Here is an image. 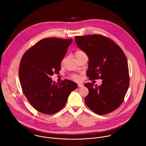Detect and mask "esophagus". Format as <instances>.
Masks as SVG:
<instances>
[{
	"mask_svg": "<svg viewBox=\"0 0 146 146\" xmlns=\"http://www.w3.org/2000/svg\"><path fill=\"white\" fill-rule=\"evenodd\" d=\"M78 87H83V84H78Z\"/></svg>",
	"mask_w": 146,
	"mask_h": 146,
	"instance_id": "esophagus-1",
	"label": "esophagus"
}]
</instances>
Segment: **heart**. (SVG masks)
<instances>
[{"instance_id": "heart-1", "label": "heart", "mask_w": 146, "mask_h": 146, "mask_svg": "<svg viewBox=\"0 0 146 146\" xmlns=\"http://www.w3.org/2000/svg\"><path fill=\"white\" fill-rule=\"evenodd\" d=\"M75 57H76H76H80V56H82L84 55V54H86L85 53V52H83V50H77V51L75 52ZM71 78L72 79L75 80H79V79H80V77H79L78 75H71Z\"/></svg>"}]
</instances>
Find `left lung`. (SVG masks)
Listing matches in <instances>:
<instances>
[{"label": "left lung", "mask_w": 146, "mask_h": 146, "mask_svg": "<svg viewBox=\"0 0 146 146\" xmlns=\"http://www.w3.org/2000/svg\"><path fill=\"white\" fill-rule=\"evenodd\" d=\"M75 38L78 47L89 58L86 76L90 80H102L100 86L84 84L89 90L85 104L98 115L111 113L122 104L129 85L125 54L113 40L101 35L76 36Z\"/></svg>", "instance_id": "left-lung-1"}]
</instances>
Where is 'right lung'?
<instances>
[{
  "label": "right lung",
  "instance_id": "add662e5",
  "mask_svg": "<svg viewBox=\"0 0 146 146\" xmlns=\"http://www.w3.org/2000/svg\"><path fill=\"white\" fill-rule=\"evenodd\" d=\"M72 39L48 38L40 40L23 55L19 67L22 92L32 106L45 115L54 114L65 106L77 84L64 80L53 82L50 76L58 74Z\"/></svg>",
  "mask_w": 146,
  "mask_h": 146
}]
</instances>
